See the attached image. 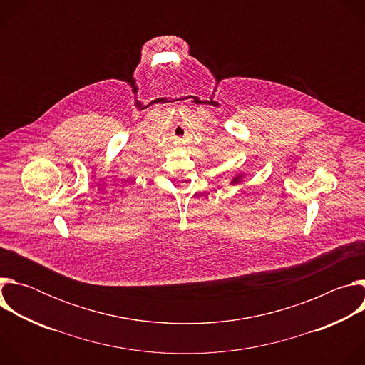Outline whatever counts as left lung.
Segmentation results:
<instances>
[{
  "mask_svg": "<svg viewBox=\"0 0 365 365\" xmlns=\"http://www.w3.org/2000/svg\"><path fill=\"white\" fill-rule=\"evenodd\" d=\"M237 182H238V178H235V179L232 180V183H237Z\"/></svg>",
  "mask_w": 365,
  "mask_h": 365,
  "instance_id": "obj_1",
  "label": "left lung"
}]
</instances>
